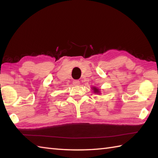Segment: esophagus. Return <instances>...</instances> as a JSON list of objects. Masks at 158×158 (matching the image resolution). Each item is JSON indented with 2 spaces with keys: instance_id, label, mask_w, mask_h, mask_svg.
I'll return each instance as SVG.
<instances>
[{
  "instance_id": "34e87169",
  "label": "esophagus",
  "mask_w": 158,
  "mask_h": 158,
  "mask_svg": "<svg viewBox=\"0 0 158 158\" xmlns=\"http://www.w3.org/2000/svg\"><path fill=\"white\" fill-rule=\"evenodd\" d=\"M73 83L74 85H79L80 82H79V81H78V80H74V81H73Z\"/></svg>"
}]
</instances>
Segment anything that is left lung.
I'll list each match as a JSON object with an SVG mask.
<instances>
[{"label": "left lung", "mask_w": 158, "mask_h": 158, "mask_svg": "<svg viewBox=\"0 0 158 158\" xmlns=\"http://www.w3.org/2000/svg\"><path fill=\"white\" fill-rule=\"evenodd\" d=\"M93 89H94V92L95 93H97V94H100V91L98 89H97L96 88H95V87H94V88H92Z\"/></svg>", "instance_id": "left-lung-1"}]
</instances>
